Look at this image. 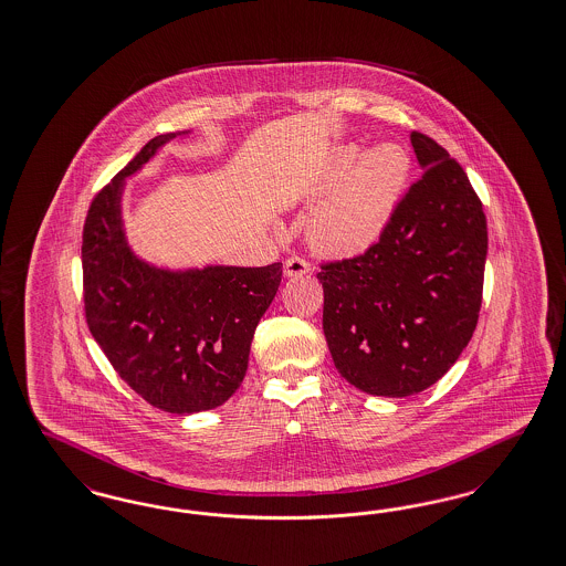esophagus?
Segmentation results:
<instances>
[{"mask_svg":"<svg viewBox=\"0 0 566 566\" xmlns=\"http://www.w3.org/2000/svg\"><path fill=\"white\" fill-rule=\"evenodd\" d=\"M312 272V265H310V261L305 259V256H298V254H293V256H289L286 261H284V273L286 275H305V273Z\"/></svg>","mask_w":566,"mask_h":566,"instance_id":"esophagus-1","label":"esophagus"}]
</instances>
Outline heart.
<instances>
[{
  "label": "heart",
  "mask_w": 566,
  "mask_h": 566,
  "mask_svg": "<svg viewBox=\"0 0 566 566\" xmlns=\"http://www.w3.org/2000/svg\"><path fill=\"white\" fill-rule=\"evenodd\" d=\"M410 177V156L398 143H381L366 154L343 145L317 181V206L310 238L317 249L356 256L384 238Z\"/></svg>",
  "instance_id": "obj_1"
}]
</instances>
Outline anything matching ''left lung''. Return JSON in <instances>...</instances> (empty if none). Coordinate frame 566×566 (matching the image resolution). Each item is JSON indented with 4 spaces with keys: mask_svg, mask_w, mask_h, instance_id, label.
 Masks as SVG:
<instances>
[{
    "mask_svg": "<svg viewBox=\"0 0 566 566\" xmlns=\"http://www.w3.org/2000/svg\"><path fill=\"white\" fill-rule=\"evenodd\" d=\"M423 168L384 238L363 254L322 263V328L345 381L405 398L436 384L474 335L489 249L486 217L465 170L423 133Z\"/></svg>",
    "mask_w": 566,
    "mask_h": 566,
    "instance_id": "1",
    "label": "left lung"
}]
</instances>
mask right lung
<instances>
[{
    "instance_id": "obj_1",
    "label": "right lung",
    "mask_w": 566,
    "mask_h": 566,
    "mask_svg": "<svg viewBox=\"0 0 566 566\" xmlns=\"http://www.w3.org/2000/svg\"><path fill=\"white\" fill-rule=\"evenodd\" d=\"M175 136L151 138L94 196L82 235L84 316L115 373L143 400L191 415L221 407L242 384L282 263L164 272L136 259L119 221L122 182Z\"/></svg>"
}]
</instances>
